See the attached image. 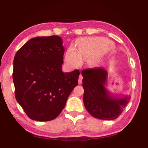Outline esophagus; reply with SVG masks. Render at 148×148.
Masks as SVG:
<instances>
[{
  "label": "esophagus",
  "mask_w": 148,
  "mask_h": 148,
  "mask_svg": "<svg viewBox=\"0 0 148 148\" xmlns=\"http://www.w3.org/2000/svg\"><path fill=\"white\" fill-rule=\"evenodd\" d=\"M83 76L81 74H80V76L79 77V80H78V83H79V84H81V83H82V80H83Z\"/></svg>",
  "instance_id": "obj_1"
}]
</instances>
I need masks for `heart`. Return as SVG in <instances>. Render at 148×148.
I'll list each match as a JSON object with an SVG mask.
<instances>
[{
	"label": "heart",
	"mask_w": 148,
	"mask_h": 148,
	"mask_svg": "<svg viewBox=\"0 0 148 148\" xmlns=\"http://www.w3.org/2000/svg\"><path fill=\"white\" fill-rule=\"evenodd\" d=\"M77 50L73 46L67 49L65 61L69 65L76 66L79 64L82 58H89L102 51L103 44L97 38L81 39L77 42Z\"/></svg>",
	"instance_id": "b5f03b06"
}]
</instances>
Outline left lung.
Returning a JSON list of instances; mask_svg holds the SVG:
<instances>
[{
    "label": "left lung",
    "instance_id": "8db88e82",
    "mask_svg": "<svg viewBox=\"0 0 148 148\" xmlns=\"http://www.w3.org/2000/svg\"><path fill=\"white\" fill-rule=\"evenodd\" d=\"M81 74L83 77V102L88 112L100 119L117 118L130 97H116L108 92L106 88L108 72L105 69L101 67L85 69Z\"/></svg>",
    "mask_w": 148,
    "mask_h": 148
}]
</instances>
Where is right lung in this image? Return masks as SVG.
<instances>
[{"label":"right lung","instance_id":"obj_1","mask_svg":"<svg viewBox=\"0 0 148 148\" xmlns=\"http://www.w3.org/2000/svg\"><path fill=\"white\" fill-rule=\"evenodd\" d=\"M62 44L58 36L37 37L15 55L12 72L15 97L33 120L56 118L78 84L79 71L62 72L65 51Z\"/></svg>","mask_w":148,"mask_h":148}]
</instances>
